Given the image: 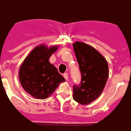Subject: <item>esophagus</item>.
Segmentation results:
<instances>
[{"label": "esophagus", "instance_id": "1", "mask_svg": "<svg viewBox=\"0 0 131 131\" xmlns=\"http://www.w3.org/2000/svg\"><path fill=\"white\" fill-rule=\"evenodd\" d=\"M63 77H64L66 80L68 79V74L67 73V72H65V73L63 74Z\"/></svg>", "mask_w": 131, "mask_h": 131}]
</instances>
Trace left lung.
<instances>
[{
  "mask_svg": "<svg viewBox=\"0 0 131 131\" xmlns=\"http://www.w3.org/2000/svg\"><path fill=\"white\" fill-rule=\"evenodd\" d=\"M73 48L81 75L79 85H73V99L85 105L103 92L108 78V66L106 59L92 46L77 41Z\"/></svg>",
  "mask_w": 131,
  "mask_h": 131,
  "instance_id": "obj_1",
  "label": "left lung"
}]
</instances>
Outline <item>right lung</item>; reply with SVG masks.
Wrapping results in <instances>:
<instances>
[{
    "label": "right lung",
    "mask_w": 131,
    "mask_h": 131,
    "mask_svg": "<svg viewBox=\"0 0 131 131\" xmlns=\"http://www.w3.org/2000/svg\"><path fill=\"white\" fill-rule=\"evenodd\" d=\"M57 50V46L48 48L37 46L29 53L20 66L19 80L27 93L36 99H46L65 79L49 62V58Z\"/></svg>",
    "instance_id": "1"
}]
</instances>
